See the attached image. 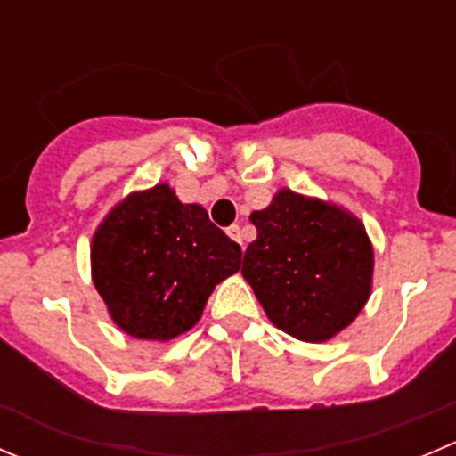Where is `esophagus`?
<instances>
[{"instance_id": "1", "label": "esophagus", "mask_w": 456, "mask_h": 456, "mask_svg": "<svg viewBox=\"0 0 456 456\" xmlns=\"http://www.w3.org/2000/svg\"><path fill=\"white\" fill-rule=\"evenodd\" d=\"M227 236L232 238V240H236L240 247L245 245V238H242V229L238 227V224H232V227L227 229Z\"/></svg>"}]
</instances>
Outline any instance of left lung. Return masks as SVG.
I'll list each match as a JSON object with an SVG mask.
<instances>
[{"mask_svg":"<svg viewBox=\"0 0 456 456\" xmlns=\"http://www.w3.org/2000/svg\"><path fill=\"white\" fill-rule=\"evenodd\" d=\"M249 220L257 238L247 247L242 275L271 324L317 344L355 322L375 271L372 242L355 214L282 187Z\"/></svg>","mask_w":456,"mask_h":456,"instance_id":"8db88e82","label":"left lung"}]
</instances>
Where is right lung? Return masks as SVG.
I'll list each match as a JSON object with an SVG mask.
<instances>
[{
	"instance_id": "obj_1",
	"label": "right lung",
	"mask_w": 456,
	"mask_h": 456,
	"mask_svg": "<svg viewBox=\"0 0 456 456\" xmlns=\"http://www.w3.org/2000/svg\"><path fill=\"white\" fill-rule=\"evenodd\" d=\"M242 251L202 205L178 200L169 183L132 191L92 236V282L123 333L169 342L205 311L216 284L240 269Z\"/></svg>"
}]
</instances>
